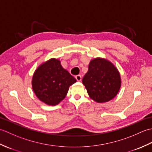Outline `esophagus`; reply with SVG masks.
Here are the masks:
<instances>
[{
  "instance_id": "34e87169",
  "label": "esophagus",
  "mask_w": 152,
  "mask_h": 152,
  "mask_svg": "<svg viewBox=\"0 0 152 152\" xmlns=\"http://www.w3.org/2000/svg\"><path fill=\"white\" fill-rule=\"evenodd\" d=\"M75 78L78 82H80L82 80V76L80 75H77L75 76Z\"/></svg>"
}]
</instances>
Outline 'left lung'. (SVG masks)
<instances>
[{"instance_id": "1", "label": "left lung", "mask_w": 152, "mask_h": 152, "mask_svg": "<svg viewBox=\"0 0 152 152\" xmlns=\"http://www.w3.org/2000/svg\"><path fill=\"white\" fill-rule=\"evenodd\" d=\"M82 83L93 101L105 102L118 94L121 82L118 70L114 64L108 60L96 58L90 62Z\"/></svg>"}]
</instances>
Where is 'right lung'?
<instances>
[{
	"label": "right lung",
	"mask_w": 152,
	"mask_h": 152,
	"mask_svg": "<svg viewBox=\"0 0 152 152\" xmlns=\"http://www.w3.org/2000/svg\"><path fill=\"white\" fill-rule=\"evenodd\" d=\"M76 80L62 67L59 60L51 59L35 70L32 80L37 97L48 105L58 104L65 97Z\"/></svg>",
	"instance_id": "add662e5"
}]
</instances>
